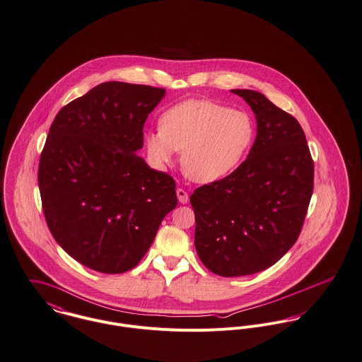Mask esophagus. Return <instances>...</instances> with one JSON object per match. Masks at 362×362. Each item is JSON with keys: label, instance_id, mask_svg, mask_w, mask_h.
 <instances>
[{"label": "esophagus", "instance_id": "esophagus-1", "mask_svg": "<svg viewBox=\"0 0 362 362\" xmlns=\"http://www.w3.org/2000/svg\"><path fill=\"white\" fill-rule=\"evenodd\" d=\"M176 194H177V200L180 204H187L189 202V194L183 189H177Z\"/></svg>", "mask_w": 362, "mask_h": 362}]
</instances>
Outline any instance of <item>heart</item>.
<instances>
[{"instance_id":"obj_1","label":"heart","mask_w":362,"mask_h":362,"mask_svg":"<svg viewBox=\"0 0 362 362\" xmlns=\"http://www.w3.org/2000/svg\"><path fill=\"white\" fill-rule=\"evenodd\" d=\"M254 141V123L240 110L209 100H187L166 110L160 129L144 134L150 162L165 169L182 151L183 172L197 183H212L232 173Z\"/></svg>"}]
</instances>
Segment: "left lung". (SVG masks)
I'll list each match as a JSON object with an SVG mask.
<instances>
[{
  "label": "left lung",
  "instance_id": "left-lung-1",
  "mask_svg": "<svg viewBox=\"0 0 362 362\" xmlns=\"http://www.w3.org/2000/svg\"><path fill=\"white\" fill-rule=\"evenodd\" d=\"M232 93L255 114V141L236 170L190 197L201 262L225 278L276 264L298 239L314 190V162L297 119L258 91Z\"/></svg>",
  "mask_w": 362,
  "mask_h": 362
}]
</instances>
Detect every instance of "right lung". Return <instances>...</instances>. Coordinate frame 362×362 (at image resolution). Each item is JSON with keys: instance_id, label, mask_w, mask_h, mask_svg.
<instances>
[{"instance_id": "obj_1", "label": "right lung", "mask_w": 362, "mask_h": 362, "mask_svg": "<svg viewBox=\"0 0 362 362\" xmlns=\"http://www.w3.org/2000/svg\"><path fill=\"white\" fill-rule=\"evenodd\" d=\"M165 88L105 81L65 105L39 165L44 216L57 243L103 274L134 268L176 205V185L137 156Z\"/></svg>"}]
</instances>
